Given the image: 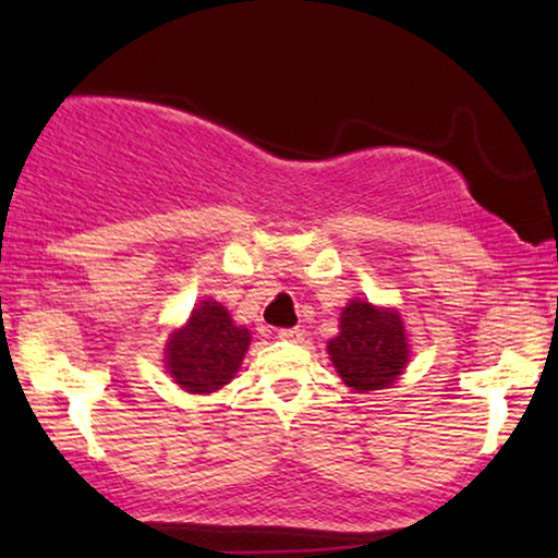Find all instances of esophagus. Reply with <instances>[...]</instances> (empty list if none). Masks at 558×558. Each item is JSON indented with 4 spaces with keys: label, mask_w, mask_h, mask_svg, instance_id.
I'll return each mask as SVG.
<instances>
[{
    "label": "esophagus",
    "mask_w": 558,
    "mask_h": 558,
    "mask_svg": "<svg viewBox=\"0 0 558 558\" xmlns=\"http://www.w3.org/2000/svg\"><path fill=\"white\" fill-rule=\"evenodd\" d=\"M279 340H289V342H300L304 338V330L300 327H284V330L277 332Z\"/></svg>",
    "instance_id": "esophagus-1"
}]
</instances>
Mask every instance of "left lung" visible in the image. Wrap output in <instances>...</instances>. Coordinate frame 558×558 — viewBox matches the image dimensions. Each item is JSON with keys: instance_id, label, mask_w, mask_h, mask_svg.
Returning <instances> with one entry per match:
<instances>
[{"instance_id": "8db88e82", "label": "left lung", "mask_w": 558, "mask_h": 558, "mask_svg": "<svg viewBox=\"0 0 558 558\" xmlns=\"http://www.w3.org/2000/svg\"><path fill=\"white\" fill-rule=\"evenodd\" d=\"M327 353L340 378L355 391H376L393 384L409 363L401 317L391 310L353 300L342 310L340 335L327 342Z\"/></svg>"}]
</instances>
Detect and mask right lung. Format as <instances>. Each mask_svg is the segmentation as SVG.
Wrapping results in <instances>:
<instances>
[{
    "mask_svg": "<svg viewBox=\"0 0 558 558\" xmlns=\"http://www.w3.org/2000/svg\"><path fill=\"white\" fill-rule=\"evenodd\" d=\"M248 330L235 327L218 302H203L167 345V371L190 393L218 391L233 378L248 350Z\"/></svg>",
    "mask_w": 558,
    "mask_h": 558,
    "instance_id": "right-lung-1",
    "label": "right lung"
}]
</instances>
